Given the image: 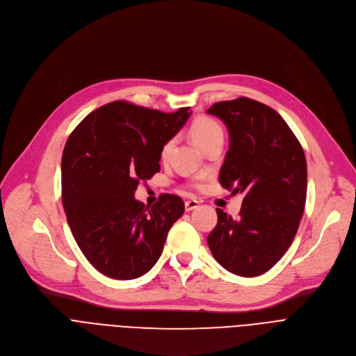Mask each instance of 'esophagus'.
I'll return each instance as SVG.
<instances>
[{"label":"esophagus","instance_id":"34e87169","mask_svg":"<svg viewBox=\"0 0 356 356\" xmlns=\"http://www.w3.org/2000/svg\"><path fill=\"white\" fill-rule=\"evenodd\" d=\"M197 207H198V201H197V200H187V201L184 202V209H186L187 213L191 211V210H194V209H197Z\"/></svg>","mask_w":356,"mask_h":356}]
</instances>
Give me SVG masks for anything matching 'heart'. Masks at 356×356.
<instances>
[{
    "label": "heart",
    "mask_w": 356,
    "mask_h": 356,
    "mask_svg": "<svg viewBox=\"0 0 356 356\" xmlns=\"http://www.w3.org/2000/svg\"><path fill=\"white\" fill-rule=\"evenodd\" d=\"M190 135L193 140L202 149L209 142H211L214 138L222 136V129L218 122L209 117H198L195 118L190 125ZM173 149V140H166L161 147V161H168L170 156V152Z\"/></svg>",
    "instance_id": "heart-1"
}]
</instances>
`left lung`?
Masks as SVG:
<instances>
[{"mask_svg": "<svg viewBox=\"0 0 356 356\" xmlns=\"http://www.w3.org/2000/svg\"><path fill=\"white\" fill-rule=\"evenodd\" d=\"M207 113L229 132L220 183L243 194L236 220L217 209L218 222L207 242L228 272L259 276L277 264L296 236L307 194L306 156L286 121L259 101H221Z\"/></svg>", "mask_w": 356, "mask_h": 356, "instance_id": "obj_1", "label": "left lung"}]
</instances>
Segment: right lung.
Here are the masks:
<instances>
[{"instance_id":"right-lung-1","label":"right lung","mask_w":356,"mask_h":356,"mask_svg":"<svg viewBox=\"0 0 356 356\" xmlns=\"http://www.w3.org/2000/svg\"><path fill=\"white\" fill-rule=\"evenodd\" d=\"M188 107L161 113L114 101L88 114L62 156V202L73 236L103 275L131 280L158 262L184 202L162 194L145 206L134 194L161 170V147L184 125Z\"/></svg>"}]
</instances>
